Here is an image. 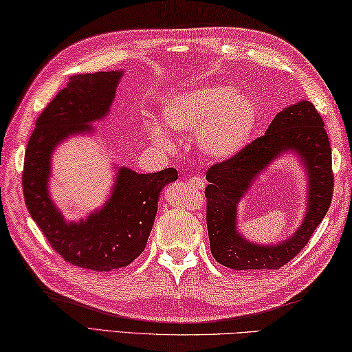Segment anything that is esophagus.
I'll return each instance as SVG.
<instances>
[{
    "mask_svg": "<svg viewBox=\"0 0 352 352\" xmlns=\"http://www.w3.org/2000/svg\"><path fill=\"white\" fill-rule=\"evenodd\" d=\"M189 183L192 184V186H194L195 189H203L204 184H206V183H204V180H203L201 177H192V178H190V180H189Z\"/></svg>",
    "mask_w": 352,
    "mask_h": 352,
    "instance_id": "34e87169",
    "label": "esophagus"
}]
</instances>
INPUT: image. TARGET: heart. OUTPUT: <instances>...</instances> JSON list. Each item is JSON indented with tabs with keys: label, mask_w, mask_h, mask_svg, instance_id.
Wrapping results in <instances>:
<instances>
[{
	"label": "heart",
	"mask_w": 352,
	"mask_h": 352,
	"mask_svg": "<svg viewBox=\"0 0 352 352\" xmlns=\"http://www.w3.org/2000/svg\"><path fill=\"white\" fill-rule=\"evenodd\" d=\"M162 123L149 126V137L160 148L174 146L170 133H195L198 151L214 162H228L246 148L258 124V107L232 86L208 85L168 95L160 107Z\"/></svg>",
	"instance_id": "obj_1"
}]
</instances>
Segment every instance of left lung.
Segmentation results:
<instances>
[{
    "instance_id": "left-lung-1",
    "label": "left lung",
    "mask_w": 352,
    "mask_h": 352,
    "mask_svg": "<svg viewBox=\"0 0 352 352\" xmlns=\"http://www.w3.org/2000/svg\"><path fill=\"white\" fill-rule=\"evenodd\" d=\"M285 153L296 155L305 172L307 210L289 238L261 245L238 231V204L256 178ZM206 180V221L214 258L235 271L278 270L308 245L331 204L334 188L331 146L320 113L306 100L285 107L263 137L232 160L209 168Z\"/></svg>"
}]
</instances>
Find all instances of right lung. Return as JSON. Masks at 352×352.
Returning a JSON list of instances; mask_svg holds the SVG:
<instances>
[{"label":"right lung","mask_w":352,"mask_h":352,"mask_svg":"<svg viewBox=\"0 0 352 352\" xmlns=\"http://www.w3.org/2000/svg\"><path fill=\"white\" fill-rule=\"evenodd\" d=\"M123 74L120 69L70 76L67 86L38 117L24 155L23 190L30 217L63 258L97 272L121 270L144 251L160 192L178 178L172 168L138 174L115 164L107 200L80 220H67L50 197L56 146L97 132L92 124L109 115Z\"/></svg>","instance_id":"obj_1"}]
</instances>
